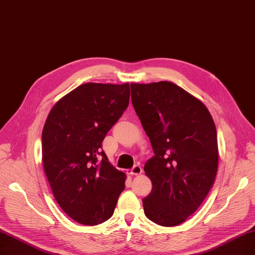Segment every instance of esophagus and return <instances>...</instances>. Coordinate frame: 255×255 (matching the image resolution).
Masks as SVG:
<instances>
[{
	"label": "esophagus",
	"instance_id": "obj_1",
	"mask_svg": "<svg viewBox=\"0 0 255 255\" xmlns=\"http://www.w3.org/2000/svg\"><path fill=\"white\" fill-rule=\"evenodd\" d=\"M141 172H142V170L139 165H134L133 168L128 171V174L131 176H137V175H140Z\"/></svg>",
	"mask_w": 255,
	"mask_h": 255
}]
</instances>
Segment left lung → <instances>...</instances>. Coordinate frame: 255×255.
I'll use <instances>...</instances> for the list:
<instances>
[{
    "label": "left lung",
    "instance_id": "left-lung-1",
    "mask_svg": "<svg viewBox=\"0 0 255 255\" xmlns=\"http://www.w3.org/2000/svg\"><path fill=\"white\" fill-rule=\"evenodd\" d=\"M131 100L154 156L143 167L152 181L143 212L161 226L179 225L203 202L215 182L217 130L206 106L169 81L131 83Z\"/></svg>",
    "mask_w": 255,
    "mask_h": 255
}]
</instances>
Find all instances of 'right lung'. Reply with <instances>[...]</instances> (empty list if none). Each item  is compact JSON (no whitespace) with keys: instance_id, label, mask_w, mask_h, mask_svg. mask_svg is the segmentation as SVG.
<instances>
[{"instance_id":"obj_1","label":"right lung","mask_w":255,"mask_h":255,"mask_svg":"<svg viewBox=\"0 0 255 255\" xmlns=\"http://www.w3.org/2000/svg\"><path fill=\"white\" fill-rule=\"evenodd\" d=\"M125 84L85 83L53 106L42 129V163L54 198L83 225L114 215L126 175L102 150L107 132L129 104Z\"/></svg>"}]
</instances>
